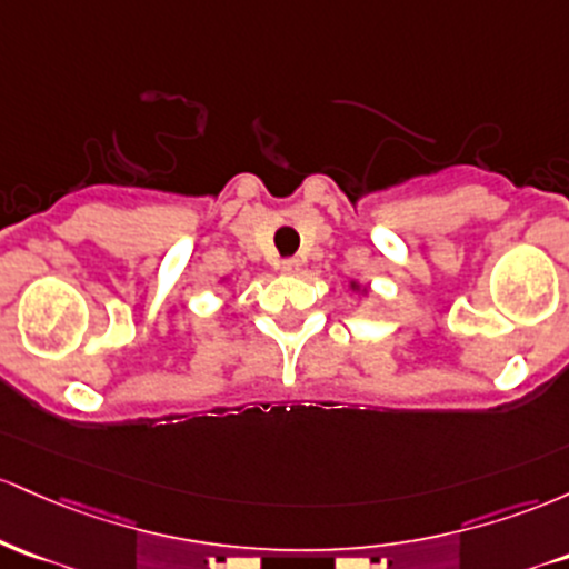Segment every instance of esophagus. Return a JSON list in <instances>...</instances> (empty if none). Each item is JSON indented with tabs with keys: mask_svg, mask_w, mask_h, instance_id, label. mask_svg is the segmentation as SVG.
I'll return each instance as SVG.
<instances>
[{
	"mask_svg": "<svg viewBox=\"0 0 569 569\" xmlns=\"http://www.w3.org/2000/svg\"><path fill=\"white\" fill-rule=\"evenodd\" d=\"M279 268H282L284 273H296L298 268H301V260H296V258H287V260H282V263H279Z\"/></svg>",
	"mask_w": 569,
	"mask_h": 569,
	"instance_id": "1",
	"label": "esophagus"
}]
</instances>
